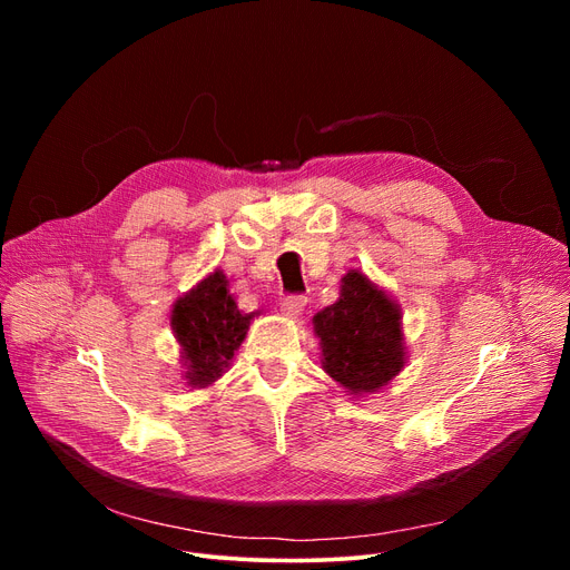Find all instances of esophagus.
<instances>
[{"mask_svg":"<svg viewBox=\"0 0 570 570\" xmlns=\"http://www.w3.org/2000/svg\"><path fill=\"white\" fill-rule=\"evenodd\" d=\"M305 307H307V297L305 295H288V297H284V301H282V312L288 318L301 316L305 312Z\"/></svg>","mask_w":570,"mask_h":570,"instance_id":"1","label":"esophagus"}]
</instances>
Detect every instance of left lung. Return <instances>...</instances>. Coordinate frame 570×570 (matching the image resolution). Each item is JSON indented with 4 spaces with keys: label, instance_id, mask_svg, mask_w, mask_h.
I'll return each mask as SVG.
<instances>
[{
    "label": "left lung",
    "instance_id": "8db88e82",
    "mask_svg": "<svg viewBox=\"0 0 570 570\" xmlns=\"http://www.w3.org/2000/svg\"><path fill=\"white\" fill-rule=\"evenodd\" d=\"M321 367L346 395L383 391L406 363L402 307L361 269L342 277L337 303L314 318Z\"/></svg>",
    "mask_w": 570,
    "mask_h": 570
}]
</instances>
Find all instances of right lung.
Segmentation results:
<instances>
[{
    "mask_svg": "<svg viewBox=\"0 0 570 570\" xmlns=\"http://www.w3.org/2000/svg\"><path fill=\"white\" fill-rule=\"evenodd\" d=\"M254 316L258 312L243 314L237 309L219 267L177 297L170 309V327L179 344L187 385L200 391L224 376Z\"/></svg>",
    "mask_w": 570,
    "mask_h": 570,
    "instance_id": "obj_1",
    "label": "right lung"
}]
</instances>
